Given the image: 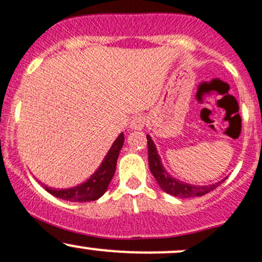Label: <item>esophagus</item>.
I'll return each instance as SVG.
<instances>
[{"label": "esophagus", "mask_w": 262, "mask_h": 262, "mask_svg": "<svg viewBox=\"0 0 262 262\" xmlns=\"http://www.w3.org/2000/svg\"><path fill=\"white\" fill-rule=\"evenodd\" d=\"M144 125H145V118L142 117V115H138V117H134L133 119H132L129 128H130L132 130H142Z\"/></svg>", "instance_id": "34e87169"}]
</instances>
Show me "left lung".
<instances>
[{
  "instance_id": "8db88e82",
  "label": "left lung",
  "mask_w": 262,
  "mask_h": 262,
  "mask_svg": "<svg viewBox=\"0 0 262 262\" xmlns=\"http://www.w3.org/2000/svg\"><path fill=\"white\" fill-rule=\"evenodd\" d=\"M148 140V162H149V169L152 172L153 177L156 178L158 186L163 189L167 193L172 194V196L178 198H192V197H200L203 194L208 193V192L213 191L214 188L220 186L225 180L216 182L213 184H208V186H197V184L186 183L182 182L177 178L172 177L169 173L167 172L166 168L163 167L159 157L158 150H157L156 144L150 138V136H147Z\"/></svg>"
}]
</instances>
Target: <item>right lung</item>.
<instances>
[{
    "label": "right lung",
    "mask_w": 262,
    "mask_h": 262,
    "mask_svg": "<svg viewBox=\"0 0 262 262\" xmlns=\"http://www.w3.org/2000/svg\"><path fill=\"white\" fill-rule=\"evenodd\" d=\"M124 144V134L120 133L118 138L114 140L112 148L109 152L106 153L105 158L101 162L98 169L90 176L88 181L84 183L78 184L71 188H51V187L46 186L45 183H41V186L51 193L52 196L61 198V200L70 201V202H89V201H95L100 198L108 189V186L112 181L113 176L115 173V168H117L118 156H119L120 149L123 148Z\"/></svg>",
    "instance_id": "obj_1"
}]
</instances>
